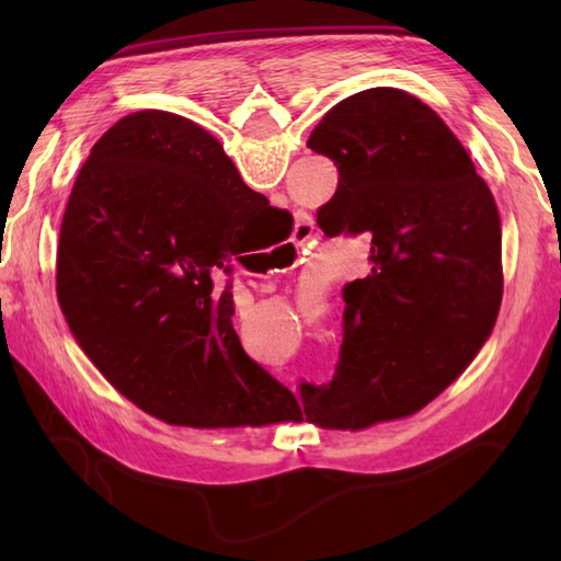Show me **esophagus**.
I'll use <instances>...</instances> for the list:
<instances>
[{"instance_id": "1", "label": "esophagus", "mask_w": 561, "mask_h": 561, "mask_svg": "<svg viewBox=\"0 0 561 561\" xmlns=\"http://www.w3.org/2000/svg\"><path fill=\"white\" fill-rule=\"evenodd\" d=\"M311 236H313V219L308 217V214H301L299 221H296V229H294V238H291V241H294L296 248H299V245H304ZM270 272H272V270H270ZM274 272H279V270H274Z\"/></svg>"}]
</instances>
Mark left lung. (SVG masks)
Returning a JSON list of instances; mask_svg holds the SVG:
<instances>
[{
  "instance_id": "obj_1",
  "label": "left lung",
  "mask_w": 561,
  "mask_h": 561,
  "mask_svg": "<svg viewBox=\"0 0 561 561\" xmlns=\"http://www.w3.org/2000/svg\"><path fill=\"white\" fill-rule=\"evenodd\" d=\"M337 165L318 209L325 236L371 241V274L344 284L342 347L330 383H301L325 428L414 414L456 380L502 306V219L448 125L400 89L340 101L308 137Z\"/></svg>"
}]
</instances>
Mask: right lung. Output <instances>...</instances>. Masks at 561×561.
Returning a JSON list of instances; mask_svg holds the SVG:
<instances>
[{"mask_svg":"<svg viewBox=\"0 0 561 561\" xmlns=\"http://www.w3.org/2000/svg\"><path fill=\"white\" fill-rule=\"evenodd\" d=\"M270 209L187 117L139 111L93 145L59 229L57 301L79 347L137 408L199 428L299 410L245 354L231 287L214 289L243 253V226Z\"/></svg>","mask_w":561,"mask_h":561,"instance_id":"right-lung-1","label":"right lung"}]
</instances>
